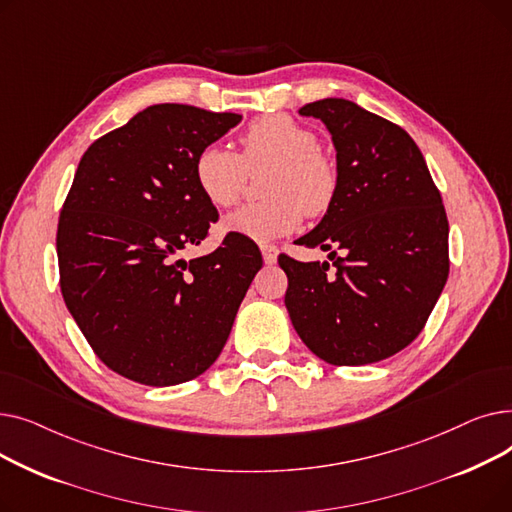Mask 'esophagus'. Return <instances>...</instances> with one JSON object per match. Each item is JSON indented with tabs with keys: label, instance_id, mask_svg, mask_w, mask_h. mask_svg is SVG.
<instances>
[{
	"label": "esophagus",
	"instance_id": "esophagus-1",
	"mask_svg": "<svg viewBox=\"0 0 512 512\" xmlns=\"http://www.w3.org/2000/svg\"><path fill=\"white\" fill-rule=\"evenodd\" d=\"M261 255L265 265H274L278 259V249L274 245H261Z\"/></svg>",
	"mask_w": 512,
	"mask_h": 512
}]
</instances>
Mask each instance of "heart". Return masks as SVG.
Here are the masks:
<instances>
[{
  "label": "heart",
  "instance_id": "heart-1",
  "mask_svg": "<svg viewBox=\"0 0 512 512\" xmlns=\"http://www.w3.org/2000/svg\"><path fill=\"white\" fill-rule=\"evenodd\" d=\"M242 153L207 145L195 157V182L213 207L238 201L249 172L270 168L265 203L245 205L226 215L224 232L267 242L297 230L303 215L326 213L336 197L334 161L319 151L317 134L286 114H267L251 122L240 137Z\"/></svg>",
  "mask_w": 512,
  "mask_h": 512
}]
</instances>
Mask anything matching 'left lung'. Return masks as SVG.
I'll list each match as a JSON object with an SVG mask.
<instances>
[{
    "label": "left lung",
    "instance_id": "obj_1",
    "mask_svg": "<svg viewBox=\"0 0 512 512\" xmlns=\"http://www.w3.org/2000/svg\"><path fill=\"white\" fill-rule=\"evenodd\" d=\"M336 147L338 188L321 222L297 245L330 263L280 255L286 309L309 351L330 365H367L409 346L448 278V220L415 141L348 99L303 105ZM337 259L334 260L333 257Z\"/></svg>",
    "mask_w": 512,
    "mask_h": 512
}]
</instances>
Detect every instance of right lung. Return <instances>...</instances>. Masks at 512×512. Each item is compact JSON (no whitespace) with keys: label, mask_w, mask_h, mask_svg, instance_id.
<instances>
[{"label":"right lung","mask_w":512,"mask_h":512,"mask_svg":"<svg viewBox=\"0 0 512 512\" xmlns=\"http://www.w3.org/2000/svg\"><path fill=\"white\" fill-rule=\"evenodd\" d=\"M240 120L157 103L80 159L56 238L62 297L95 355L132 382L174 386L207 371L261 270L255 242L236 234L180 257L218 222L195 157Z\"/></svg>","instance_id":"obj_1"}]
</instances>
